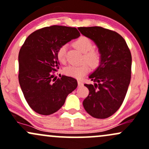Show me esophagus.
<instances>
[{
    "label": "esophagus",
    "instance_id": "esophagus-1",
    "mask_svg": "<svg viewBox=\"0 0 149 149\" xmlns=\"http://www.w3.org/2000/svg\"><path fill=\"white\" fill-rule=\"evenodd\" d=\"M78 84L79 85V86H80V85H82V84H83V83L81 82V81H78Z\"/></svg>",
    "mask_w": 149,
    "mask_h": 149
}]
</instances>
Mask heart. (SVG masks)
<instances>
[{
	"label": "heart",
	"mask_w": 149,
	"mask_h": 149,
	"mask_svg": "<svg viewBox=\"0 0 149 149\" xmlns=\"http://www.w3.org/2000/svg\"><path fill=\"white\" fill-rule=\"evenodd\" d=\"M73 45L84 53L82 61L85 63L80 65H71L64 68L63 72L66 76L75 78H81L86 73L89 71V65L93 68H96L100 65L102 60V55L98 50L94 49L93 42L88 37L81 36L79 38L73 42ZM67 45L63 44L58 47L56 52V56L58 61L61 63H64L66 62V54ZM87 62L88 65L85 62Z\"/></svg>",
	"instance_id": "heart-1"
}]
</instances>
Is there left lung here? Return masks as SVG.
<instances>
[{"label":"left lung","mask_w":149,"mask_h":149,"mask_svg":"<svg viewBox=\"0 0 149 149\" xmlns=\"http://www.w3.org/2000/svg\"><path fill=\"white\" fill-rule=\"evenodd\" d=\"M99 49L102 60L89 78L94 84H84L89 90L83 100L84 109L95 118L105 119L122 105L132 73V54L125 39L117 32L102 27H78Z\"/></svg>","instance_id":"1"}]
</instances>
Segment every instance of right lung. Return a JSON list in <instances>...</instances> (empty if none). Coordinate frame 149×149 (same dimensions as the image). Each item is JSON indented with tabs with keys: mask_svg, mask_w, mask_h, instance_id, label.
<instances>
[{
	"mask_svg": "<svg viewBox=\"0 0 149 149\" xmlns=\"http://www.w3.org/2000/svg\"><path fill=\"white\" fill-rule=\"evenodd\" d=\"M80 36L76 27L53 25L28 36L19 52V83L29 106L35 112L49 115L64 104L78 86L75 78L54 77L59 68L57 49Z\"/></svg>",
	"mask_w": 149,
	"mask_h": 149,
	"instance_id": "add662e5",
	"label": "right lung"
}]
</instances>
